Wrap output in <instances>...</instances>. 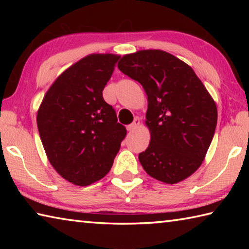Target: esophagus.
Instances as JSON below:
<instances>
[{"instance_id":"34e87169","label":"esophagus","mask_w":249,"mask_h":249,"mask_svg":"<svg viewBox=\"0 0 249 249\" xmlns=\"http://www.w3.org/2000/svg\"><path fill=\"white\" fill-rule=\"evenodd\" d=\"M140 124H141L140 117H135L133 123L129 124V125L127 126V130H128V132H133V130H135V129H136V128L138 127V126H140Z\"/></svg>"}]
</instances>
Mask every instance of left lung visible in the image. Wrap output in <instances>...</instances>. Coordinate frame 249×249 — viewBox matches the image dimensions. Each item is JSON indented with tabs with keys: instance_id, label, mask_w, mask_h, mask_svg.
Returning <instances> with one entry per match:
<instances>
[{
	"instance_id": "1",
	"label": "left lung",
	"mask_w": 249,
	"mask_h": 249,
	"mask_svg": "<svg viewBox=\"0 0 249 249\" xmlns=\"http://www.w3.org/2000/svg\"><path fill=\"white\" fill-rule=\"evenodd\" d=\"M117 67L147 94L150 142L138 155L141 165L168 184L187 179L199 169L213 140L217 122L213 98L190 66L163 50L124 54Z\"/></svg>"
}]
</instances>
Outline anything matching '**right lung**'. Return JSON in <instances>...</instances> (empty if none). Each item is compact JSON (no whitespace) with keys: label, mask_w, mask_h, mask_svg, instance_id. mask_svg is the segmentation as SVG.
I'll return each instance as SVG.
<instances>
[{"label":"right lung","mask_w":249,"mask_h":249,"mask_svg":"<svg viewBox=\"0 0 249 249\" xmlns=\"http://www.w3.org/2000/svg\"><path fill=\"white\" fill-rule=\"evenodd\" d=\"M119 58L91 53L80 59L54 80L37 111V127L50 165L79 187L107 176L126 136L102 94Z\"/></svg>","instance_id":"1"}]
</instances>
